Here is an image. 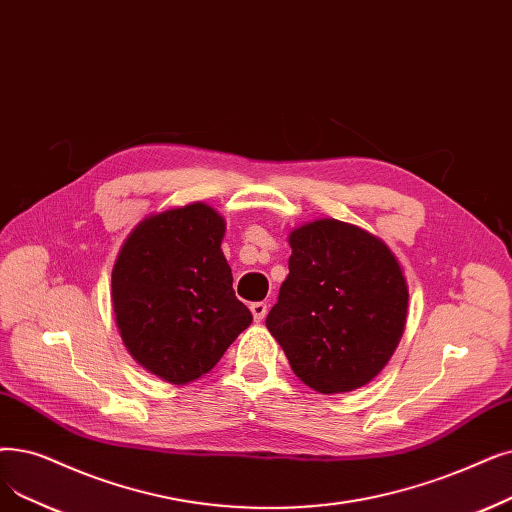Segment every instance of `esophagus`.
Masks as SVG:
<instances>
[{
	"mask_svg": "<svg viewBox=\"0 0 512 512\" xmlns=\"http://www.w3.org/2000/svg\"><path fill=\"white\" fill-rule=\"evenodd\" d=\"M251 311H253V318H255V322H261V320L265 318V314H268V303L257 301V303H253V305H251Z\"/></svg>",
	"mask_w": 512,
	"mask_h": 512,
	"instance_id": "esophagus-1",
	"label": "esophagus"
}]
</instances>
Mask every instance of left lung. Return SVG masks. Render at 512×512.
Returning a JSON list of instances; mask_svg holds the SVG:
<instances>
[{
    "label": "left lung",
    "mask_w": 512,
    "mask_h": 512,
    "mask_svg": "<svg viewBox=\"0 0 512 512\" xmlns=\"http://www.w3.org/2000/svg\"><path fill=\"white\" fill-rule=\"evenodd\" d=\"M288 242V276L265 326L307 387L326 395L364 387L402 339V268L385 242L337 219L311 221Z\"/></svg>",
    "instance_id": "1"
}]
</instances>
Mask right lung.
Masks as SVG:
<instances>
[{"label": "right lung", "mask_w": 512, "mask_h": 512, "mask_svg": "<svg viewBox=\"0 0 512 512\" xmlns=\"http://www.w3.org/2000/svg\"><path fill=\"white\" fill-rule=\"evenodd\" d=\"M224 232V219L201 203L152 215L129 234L113 268L125 347L173 385L207 374L253 320L234 295Z\"/></svg>", "instance_id": "1"}]
</instances>
